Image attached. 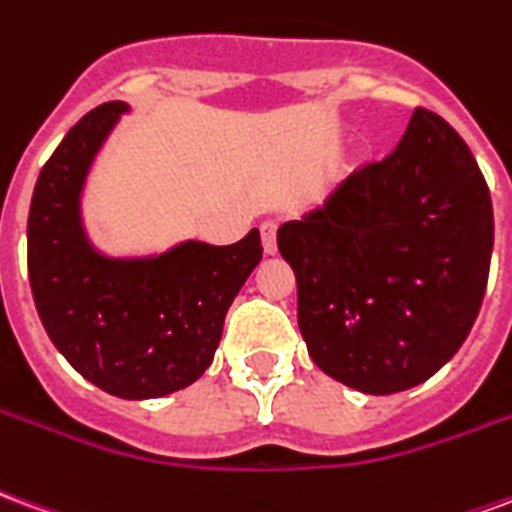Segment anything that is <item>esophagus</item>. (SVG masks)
Returning <instances> with one entry per match:
<instances>
[{
	"label": "esophagus",
	"instance_id": "obj_1",
	"mask_svg": "<svg viewBox=\"0 0 512 512\" xmlns=\"http://www.w3.org/2000/svg\"><path fill=\"white\" fill-rule=\"evenodd\" d=\"M260 235H263V249H266L268 255H274L277 252V222L266 219V222L260 224Z\"/></svg>",
	"mask_w": 512,
	"mask_h": 512
}]
</instances>
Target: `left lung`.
Masks as SVG:
<instances>
[{"label": "left lung", "instance_id": "1", "mask_svg": "<svg viewBox=\"0 0 512 512\" xmlns=\"http://www.w3.org/2000/svg\"><path fill=\"white\" fill-rule=\"evenodd\" d=\"M277 244L312 362L365 395H395L472 332L494 249L491 191L455 128L417 106L384 161L282 224Z\"/></svg>", "mask_w": 512, "mask_h": 512}]
</instances>
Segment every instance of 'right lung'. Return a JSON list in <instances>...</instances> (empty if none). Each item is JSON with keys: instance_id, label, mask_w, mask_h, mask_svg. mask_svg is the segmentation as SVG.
<instances>
[{"instance_id": "obj_1", "label": "right lung", "mask_w": 512, "mask_h": 512, "mask_svg": "<svg viewBox=\"0 0 512 512\" xmlns=\"http://www.w3.org/2000/svg\"><path fill=\"white\" fill-rule=\"evenodd\" d=\"M123 101L95 106L43 164L29 205L27 268L43 329L87 381L126 400L178 392L208 370L224 315L263 257L260 233L158 257L95 252L79 219L87 169Z\"/></svg>"}]
</instances>
